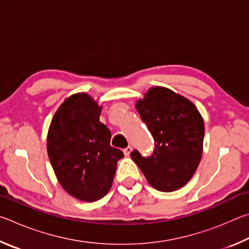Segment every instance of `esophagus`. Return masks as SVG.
I'll use <instances>...</instances> for the list:
<instances>
[{
    "label": "esophagus",
    "mask_w": 249,
    "mask_h": 249,
    "mask_svg": "<svg viewBox=\"0 0 249 249\" xmlns=\"http://www.w3.org/2000/svg\"><path fill=\"white\" fill-rule=\"evenodd\" d=\"M123 151H124V154H125V156H129V154H130V151H132V147H130V146H128V147H126V148H124V149H123Z\"/></svg>",
    "instance_id": "esophagus-1"
}]
</instances>
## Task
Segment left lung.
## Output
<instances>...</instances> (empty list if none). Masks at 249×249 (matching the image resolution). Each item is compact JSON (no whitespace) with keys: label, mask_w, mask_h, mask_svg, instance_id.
Masks as SVG:
<instances>
[{"label":"left lung","mask_w":249,"mask_h":249,"mask_svg":"<svg viewBox=\"0 0 249 249\" xmlns=\"http://www.w3.org/2000/svg\"><path fill=\"white\" fill-rule=\"evenodd\" d=\"M136 108L154 138V150L142 156L134 149L130 157L155 189L178 190L192 178L202 157L204 123L199 111L161 87L151 88Z\"/></svg>","instance_id":"left-lung-1"}]
</instances>
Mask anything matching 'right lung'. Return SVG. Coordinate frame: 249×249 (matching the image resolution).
I'll list each match as a JSON object with an SVG mask.
<instances>
[{"label":"right lung","instance_id":"1","mask_svg":"<svg viewBox=\"0 0 249 249\" xmlns=\"http://www.w3.org/2000/svg\"><path fill=\"white\" fill-rule=\"evenodd\" d=\"M101 107L86 93L67 99L50 124L48 157L61 187L93 202L108 192L123 151L109 145L111 132L100 122Z\"/></svg>","mask_w":249,"mask_h":249}]
</instances>
